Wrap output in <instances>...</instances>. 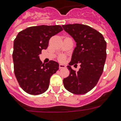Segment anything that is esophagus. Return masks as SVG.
<instances>
[{
  "label": "esophagus",
  "mask_w": 121,
  "mask_h": 121,
  "mask_svg": "<svg viewBox=\"0 0 121 121\" xmlns=\"http://www.w3.org/2000/svg\"><path fill=\"white\" fill-rule=\"evenodd\" d=\"M65 67V65H64V64H59V68H60V69H61V68H64Z\"/></svg>",
  "instance_id": "34e87169"
}]
</instances>
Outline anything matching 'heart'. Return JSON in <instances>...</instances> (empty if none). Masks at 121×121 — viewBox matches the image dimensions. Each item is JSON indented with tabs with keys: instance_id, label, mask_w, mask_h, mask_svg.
<instances>
[{
	"instance_id": "obj_1",
	"label": "heart",
	"mask_w": 121,
	"mask_h": 121,
	"mask_svg": "<svg viewBox=\"0 0 121 121\" xmlns=\"http://www.w3.org/2000/svg\"><path fill=\"white\" fill-rule=\"evenodd\" d=\"M60 60H63V59H64V57H60Z\"/></svg>"
}]
</instances>
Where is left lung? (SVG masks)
I'll return each mask as SVG.
<instances>
[{"label": "left lung", "instance_id": "1", "mask_svg": "<svg viewBox=\"0 0 121 121\" xmlns=\"http://www.w3.org/2000/svg\"><path fill=\"white\" fill-rule=\"evenodd\" d=\"M62 27L76 42L67 66L70 74L63 80L64 87L73 94H85L96 86L102 75L107 57L106 42L101 33L88 25L74 23ZM78 63L81 68L76 72L71 65Z\"/></svg>", "mask_w": 121, "mask_h": 121}]
</instances>
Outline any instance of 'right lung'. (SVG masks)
Wrapping results in <instances>:
<instances>
[{"instance_id":"1","label":"right lung","mask_w":121,"mask_h":121,"mask_svg":"<svg viewBox=\"0 0 121 121\" xmlns=\"http://www.w3.org/2000/svg\"><path fill=\"white\" fill-rule=\"evenodd\" d=\"M62 31L60 25L31 26L18 33L14 40V70L19 85L27 93L38 95L49 87L50 78L59 69L54 60L42 64L39 54L52 36Z\"/></svg>"}]
</instances>
